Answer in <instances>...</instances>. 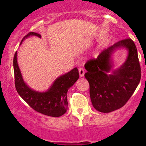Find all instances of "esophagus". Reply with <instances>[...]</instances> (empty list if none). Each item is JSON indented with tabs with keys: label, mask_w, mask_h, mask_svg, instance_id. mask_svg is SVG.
<instances>
[{
	"label": "esophagus",
	"mask_w": 146,
	"mask_h": 146,
	"mask_svg": "<svg viewBox=\"0 0 146 146\" xmlns=\"http://www.w3.org/2000/svg\"><path fill=\"white\" fill-rule=\"evenodd\" d=\"M79 74H80V77H82L84 76V73H85V71H84V69L83 68H80L79 70Z\"/></svg>",
	"instance_id": "34e87169"
}]
</instances>
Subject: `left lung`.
<instances>
[{"mask_svg":"<svg viewBox=\"0 0 146 146\" xmlns=\"http://www.w3.org/2000/svg\"><path fill=\"white\" fill-rule=\"evenodd\" d=\"M129 52L127 60L109 74L113 66L111 54L116 49ZM84 76L90 84V96L94 108L103 113L116 110L124 106L134 92L141 79L137 48L131 38L119 40L104 50L96 59L86 62Z\"/></svg>","mask_w":146,"mask_h":146,"instance_id":"left-lung-1","label":"left lung"}]
</instances>
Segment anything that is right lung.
Here are the masks:
<instances>
[{
    "label": "right lung",
    "instance_id": "1",
    "mask_svg": "<svg viewBox=\"0 0 146 146\" xmlns=\"http://www.w3.org/2000/svg\"><path fill=\"white\" fill-rule=\"evenodd\" d=\"M31 36L41 38L39 34L31 32L23 38L21 44L24 40ZM13 66L17 92L32 108L38 112L52 117H60L66 112L68 90L79 78L77 68L56 79L47 91L40 92L31 89L24 82L17 62V52L14 56Z\"/></svg>",
    "mask_w": 146,
    "mask_h": 146
}]
</instances>
